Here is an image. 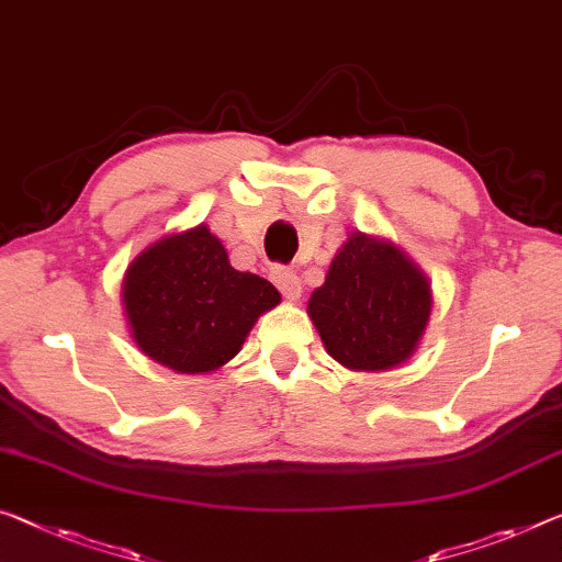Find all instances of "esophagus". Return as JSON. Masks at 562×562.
Returning <instances> with one entry per match:
<instances>
[{"mask_svg":"<svg viewBox=\"0 0 562 562\" xmlns=\"http://www.w3.org/2000/svg\"><path fill=\"white\" fill-rule=\"evenodd\" d=\"M271 279L289 301L301 299V279L296 273L289 271V269H281V266H276V269L271 271Z\"/></svg>","mask_w":562,"mask_h":562,"instance_id":"1","label":"esophagus"}]
</instances>
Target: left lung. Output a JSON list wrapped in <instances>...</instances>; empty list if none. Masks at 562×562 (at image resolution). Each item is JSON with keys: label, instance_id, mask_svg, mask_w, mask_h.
I'll return each mask as SVG.
<instances>
[{"label": "left lung", "instance_id": "left-lung-1", "mask_svg": "<svg viewBox=\"0 0 562 562\" xmlns=\"http://www.w3.org/2000/svg\"><path fill=\"white\" fill-rule=\"evenodd\" d=\"M425 271L390 238L353 231L308 299L326 353L351 371H390L419 349L431 316Z\"/></svg>", "mask_w": 562, "mask_h": 562}]
</instances>
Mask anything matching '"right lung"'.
<instances>
[{
    "instance_id": "add662e5",
    "label": "right lung",
    "mask_w": 562,
    "mask_h": 562,
    "mask_svg": "<svg viewBox=\"0 0 562 562\" xmlns=\"http://www.w3.org/2000/svg\"><path fill=\"white\" fill-rule=\"evenodd\" d=\"M279 304L273 283L233 269L205 223L158 238L123 276V311L135 347L178 374L226 367L258 316Z\"/></svg>"
}]
</instances>
